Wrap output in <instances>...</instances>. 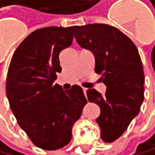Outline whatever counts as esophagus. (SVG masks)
<instances>
[{
    "label": "esophagus",
    "instance_id": "obj_1",
    "mask_svg": "<svg viewBox=\"0 0 155 155\" xmlns=\"http://www.w3.org/2000/svg\"><path fill=\"white\" fill-rule=\"evenodd\" d=\"M83 92H84V95H85V97L87 96V89H86V88H83Z\"/></svg>",
    "mask_w": 155,
    "mask_h": 155
}]
</instances>
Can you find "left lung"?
<instances>
[{"mask_svg":"<svg viewBox=\"0 0 155 155\" xmlns=\"http://www.w3.org/2000/svg\"><path fill=\"white\" fill-rule=\"evenodd\" d=\"M73 29L78 45L95 56V71L106 86L104 96L95 89H88L87 97L101 108L97 123L102 141L111 143L126 131L143 101L141 58L135 44L110 25L87 24Z\"/></svg>","mask_w":155,"mask_h":155,"instance_id":"left-lung-1","label":"left lung"}]
</instances>
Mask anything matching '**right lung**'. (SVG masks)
Instances as JSON below:
<instances>
[{
	"label": "right lung",
	"mask_w": 155,
	"mask_h": 155,
	"mask_svg": "<svg viewBox=\"0 0 155 155\" xmlns=\"http://www.w3.org/2000/svg\"><path fill=\"white\" fill-rule=\"evenodd\" d=\"M73 26L35 30L17 47L7 76V96L18 124L35 146L55 150L71 140L74 123L87 100L73 85L63 91L54 84L61 72L59 54L70 47Z\"/></svg>",
	"instance_id": "right-lung-1"
}]
</instances>
